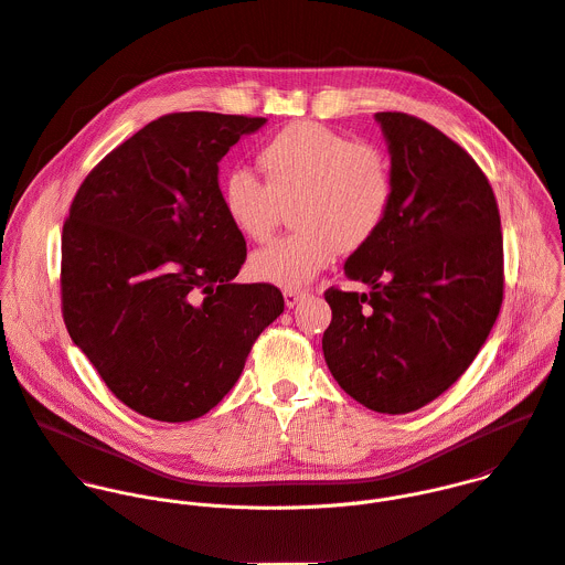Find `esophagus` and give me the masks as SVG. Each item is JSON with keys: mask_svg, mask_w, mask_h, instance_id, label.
I'll return each mask as SVG.
<instances>
[{"mask_svg": "<svg viewBox=\"0 0 565 565\" xmlns=\"http://www.w3.org/2000/svg\"><path fill=\"white\" fill-rule=\"evenodd\" d=\"M303 297H306V290H297V288H286L284 290V301H286L288 308H295Z\"/></svg>", "mask_w": 565, "mask_h": 565, "instance_id": "obj_1", "label": "esophagus"}]
</instances>
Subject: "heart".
Wrapping results in <instances>:
<instances>
[{"instance_id":"b5f03b06","label":"heart","mask_w":565,"mask_h":565,"mask_svg":"<svg viewBox=\"0 0 565 565\" xmlns=\"http://www.w3.org/2000/svg\"><path fill=\"white\" fill-rule=\"evenodd\" d=\"M262 181L234 170L221 185L230 225L248 241H266L277 230L284 205L295 203L297 232L273 241L250 259L255 279L301 288L327 270L338 253L364 248L388 218L395 174L388 153L371 140L319 122H292L262 149Z\"/></svg>"}]
</instances>
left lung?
<instances>
[{"label":"left lung","mask_w":565,"mask_h":565,"mask_svg":"<svg viewBox=\"0 0 565 565\" xmlns=\"http://www.w3.org/2000/svg\"><path fill=\"white\" fill-rule=\"evenodd\" d=\"M375 120L395 196L344 266L371 290L324 292L333 319L321 349L353 399L397 416L445 393L486 344L503 303V234L492 185L458 142L409 114Z\"/></svg>","instance_id":"1"}]
</instances>
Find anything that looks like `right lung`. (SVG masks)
I'll return each instance as SVG.
<instances>
[{
  "label": "right lung",
  "mask_w": 565,
  "mask_h": 565,
  "mask_svg": "<svg viewBox=\"0 0 565 565\" xmlns=\"http://www.w3.org/2000/svg\"><path fill=\"white\" fill-rule=\"evenodd\" d=\"M266 118L181 111L109 151L62 227V317L75 347L136 414L188 423L214 409L281 290L236 284L246 238L221 205L218 160Z\"/></svg>",
  "instance_id": "1"
}]
</instances>
